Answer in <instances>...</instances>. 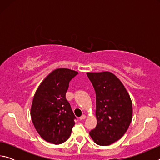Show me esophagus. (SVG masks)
Segmentation results:
<instances>
[{"mask_svg":"<svg viewBox=\"0 0 160 160\" xmlns=\"http://www.w3.org/2000/svg\"><path fill=\"white\" fill-rule=\"evenodd\" d=\"M85 118H86V116L83 114V115H82V116H80V120H84V119H85Z\"/></svg>","mask_w":160,"mask_h":160,"instance_id":"esophagus-1","label":"esophagus"}]
</instances>
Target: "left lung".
<instances>
[{"instance_id": "left-lung-1", "label": "left lung", "mask_w": 160, "mask_h": 160, "mask_svg": "<svg viewBox=\"0 0 160 160\" xmlns=\"http://www.w3.org/2000/svg\"><path fill=\"white\" fill-rule=\"evenodd\" d=\"M96 93L97 124L90 135L97 145L106 146L125 134L132 120L130 96L118 78L110 72H88Z\"/></svg>"}]
</instances>
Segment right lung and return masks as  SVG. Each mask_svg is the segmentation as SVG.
Masks as SVG:
<instances>
[{
	"mask_svg": "<svg viewBox=\"0 0 160 160\" xmlns=\"http://www.w3.org/2000/svg\"><path fill=\"white\" fill-rule=\"evenodd\" d=\"M78 72L58 68L43 80L35 93L31 117L38 133L48 142L58 145L68 139L75 117L66 99L69 82Z\"/></svg>",
	"mask_w": 160,
	"mask_h": 160,
	"instance_id": "add662e5",
	"label": "right lung"
}]
</instances>
